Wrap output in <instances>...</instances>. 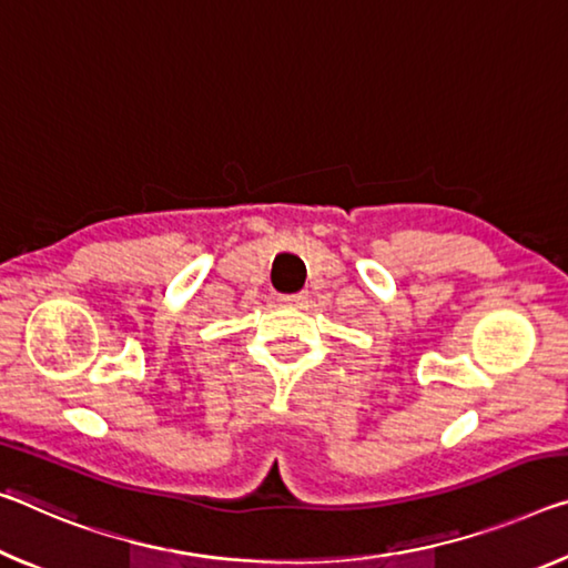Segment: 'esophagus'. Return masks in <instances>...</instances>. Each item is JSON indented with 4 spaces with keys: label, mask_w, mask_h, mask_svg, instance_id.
<instances>
[{
    "label": "esophagus",
    "mask_w": 568,
    "mask_h": 568,
    "mask_svg": "<svg viewBox=\"0 0 568 568\" xmlns=\"http://www.w3.org/2000/svg\"><path fill=\"white\" fill-rule=\"evenodd\" d=\"M281 301L283 305H303L305 303V295L303 293H293V295H281Z\"/></svg>",
    "instance_id": "1"
}]
</instances>
